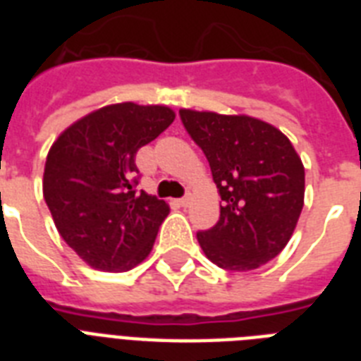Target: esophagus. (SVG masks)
<instances>
[{
  "mask_svg": "<svg viewBox=\"0 0 361 361\" xmlns=\"http://www.w3.org/2000/svg\"><path fill=\"white\" fill-rule=\"evenodd\" d=\"M178 204H180L181 208H187V206H189V204H191V198H189V197L180 198V200H178Z\"/></svg>",
  "mask_w": 361,
  "mask_h": 361,
  "instance_id": "esophagus-1",
  "label": "esophagus"
}]
</instances>
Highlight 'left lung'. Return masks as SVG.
I'll return each instance as SVG.
<instances>
[{"label": "left lung", "instance_id": "8db88e82", "mask_svg": "<svg viewBox=\"0 0 361 361\" xmlns=\"http://www.w3.org/2000/svg\"><path fill=\"white\" fill-rule=\"evenodd\" d=\"M181 121L202 147L221 195V217L198 232L204 255L223 269L249 271L279 255L296 228L305 170L277 127L245 114L181 109Z\"/></svg>", "mask_w": 361, "mask_h": 361}]
</instances>
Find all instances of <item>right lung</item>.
Returning <instances> with one entry per match:
<instances>
[{"label": "right lung", "mask_w": 361, "mask_h": 361, "mask_svg": "<svg viewBox=\"0 0 361 361\" xmlns=\"http://www.w3.org/2000/svg\"><path fill=\"white\" fill-rule=\"evenodd\" d=\"M164 104H109L69 125L50 147L42 195L54 225L101 271H129L152 252L170 208L135 191V155L172 121Z\"/></svg>", "instance_id": "right-lung-1"}]
</instances>
